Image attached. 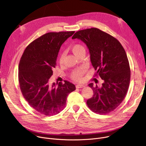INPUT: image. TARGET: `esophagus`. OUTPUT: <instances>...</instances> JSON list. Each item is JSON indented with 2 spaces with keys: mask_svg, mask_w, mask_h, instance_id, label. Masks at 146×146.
<instances>
[{
  "mask_svg": "<svg viewBox=\"0 0 146 146\" xmlns=\"http://www.w3.org/2000/svg\"><path fill=\"white\" fill-rule=\"evenodd\" d=\"M85 86L84 85H83V84H77L76 86V88H77V89H79V88H82V87H84Z\"/></svg>",
  "mask_w": 146,
  "mask_h": 146,
  "instance_id": "34e87169",
  "label": "esophagus"
}]
</instances>
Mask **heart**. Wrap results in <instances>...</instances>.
Masks as SVG:
<instances>
[{
	"label": "heart",
	"mask_w": 146,
	"mask_h": 146,
	"mask_svg": "<svg viewBox=\"0 0 146 146\" xmlns=\"http://www.w3.org/2000/svg\"><path fill=\"white\" fill-rule=\"evenodd\" d=\"M70 49L71 51L73 53L74 55H76L77 57H79L80 54L82 53H85L86 50L84 47L79 43H76L72 45L70 47ZM64 58H65V53H62L59 58V62L60 64H63L64 60ZM86 69L84 67H82L80 68H78V69H74V70L72 71L71 73V78L75 80V81H81L82 79V77L83 74L86 73Z\"/></svg>",
	"instance_id": "obj_1"
}]
</instances>
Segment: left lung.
Returning <instances> with one entry per match:
<instances>
[{"instance_id": "obj_1", "label": "left lung", "mask_w": 146, "mask_h": 146, "mask_svg": "<svg viewBox=\"0 0 146 146\" xmlns=\"http://www.w3.org/2000/svg\"><path fill=\"white\" fill-rule=\"evenodd\" d=\"M72 38L86 44L95 76L99 75L104 81L102 87L89 84L94 94L87 100V106L98 114L110 113L121 103L129 87L130 69L125 50L117 39L98 28L79 31Z\"/></svg>"}]
</instances>
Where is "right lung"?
Masks as SVG:
<instances>
[{
    "mask_svg": "<svg viewBox=\"0 0 146 146\" xmlns=\"http://www.w3.org/2000/svg\"><path fill=\"white\" fill-rule=\"evenodd\" d=\"M74 31L49 32L29 44L19 64V82L25 100L35 110L45 115L59 113L66 106L67 97L76 90L64 81L57 86L49 84L62 44Z\"/></svg>",
    "mask_w": 146,
    "mask_h": 146,
    "instance_id": "obj_1",
    "label": "right lung"
}]
</instances>
